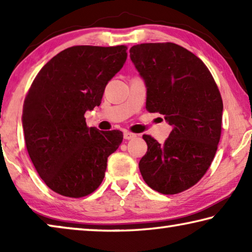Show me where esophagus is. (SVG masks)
<instances>
[{
    "instance_id": "esophagus-1",
    "label": "esophagus",
    "mask_w": 252,
    "mask_h": 252,
    "mask_svg": "<svg viewBox=\"0 0 252 252\" xmlns=\"http://www.w3.org/2000/svg\"><path fill=\"white\" fill-rule=\"evenodd\" d=\"M135 136H136V134L131 133V132H129V131H125V132H123V138H125L126 140H131V139L135 138Z\"/></svg>"
}]
</instances>
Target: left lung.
Here are the masks:
<instances>
[{"instance_id":"left-lung-1","label":"left lung","mask_w":252,"mask_h":252,"mask_svg":"<svg viewBox=\"0 0 252 252\" xmlns=\"http://www.w3.org/2000/svg\"><path fill=\"white\" fill-rule=\"evenodd\" d=\"M130 59L146 84V109L172 126L163 144L143 135L148 151L140 172L158 192H182L203 177L217 152L223 110L218 87L201 60L178 44L134 45Z\"/></svg>"}]
</instances>
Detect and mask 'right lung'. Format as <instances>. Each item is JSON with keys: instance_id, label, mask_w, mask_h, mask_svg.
I'll use <instances>...</instances> for the list:
<instances>
[{"instance_id": "1", "label": "right lung", "mask_w": 252, "mask_h": 252, "mask_svg": "<svg viewBox=\"0 0 252 252\" xmlns=\"http://www.w3.org/2000/svg\"><path fill=\"white\" fill-rule=\"evenodd\" d=\"M126 55L125 45L72 46L34 79L23 105L24 139L37 173L54 192L81 198L103 180L108 158L123 134L88 127L84 113L100 105Z\"/></svg>"}]
</instances>
